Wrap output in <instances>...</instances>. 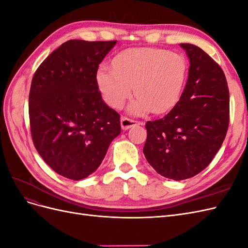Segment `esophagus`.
<instances>
[{
  "mask_svg": "<svg viewBox=\"0 0 248 248\" xmlns=\"http://www.w3.org/2000/svg\"><path fill=\"white\" fill-rule=\"evenodd\" d=\"M137 125H142V123L139 122V121H134V120L128 119L126 117L121 118V127L123 130H128L131 128V127H134Z\"/></svg>",
  "mask_w": 248,
  "mask_h": 248,
  "instance_id": "1",
  "label": "esophagus"
}]
</instances>
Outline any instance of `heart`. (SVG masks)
Here are the masks:
<instances>
[{
    "mask_svg": "<svg viewBox=\"0 0 248 248\" xmlns=\"http://www.w3.org/2000/svg\"><path fill=\"white\" fill-rule=\"evenodd\" d=\"M185 58L167 49L140 47L126 49L112 60V68L100 66L96 72L99 91L109 107L121 108L132 94L138 99L133 115L164 114L181 98L187 77Z\"/></svg>",
    "mask_w": 248,
    "mask_h": 248,
    "instance_id": "1",
    "label": "heart"
}]
</instances>
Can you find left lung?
<instances>
[{
	"label": "left lung",
	"mask_w": 248,
	"mask_h": 248,
	"mask_svg": "<svg viewBox=\"0 0 248 248\" xmlns=\"http://www.w3.org/2000/svg\"><path fill=\"white\" fill-rule=\"evenodd\" d=\"M180 46L189 58L188 79L169 114L146 123L142 150L158 174L176 181L196 176L209 166L230 122V93L221 67L199 46Z\"/></svg>",
	"instance_id": "1"
}]
</instances>
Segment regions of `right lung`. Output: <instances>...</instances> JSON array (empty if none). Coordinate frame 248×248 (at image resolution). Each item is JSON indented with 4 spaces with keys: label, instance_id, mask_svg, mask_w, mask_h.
Instances as JSON below:
<instances>
[{
    "label": "right lung",
    "instance_id": "add662e5",
    "mask_svg": "<svg viewBox=\"0 0 248 248\" xmlns=\"http://www.w3.org/2000/svg\"><path fill=\"white\" fill-rule=\"evenodd\" d=\"M116 42L66 41L33 77L29 117L34 146L65 178L91 175L121 133L120 115L104 103L96 82L98 66Z\"/></svg>",
    "mask_w": 248,
    "mask_h": 248
}]
</instances>
